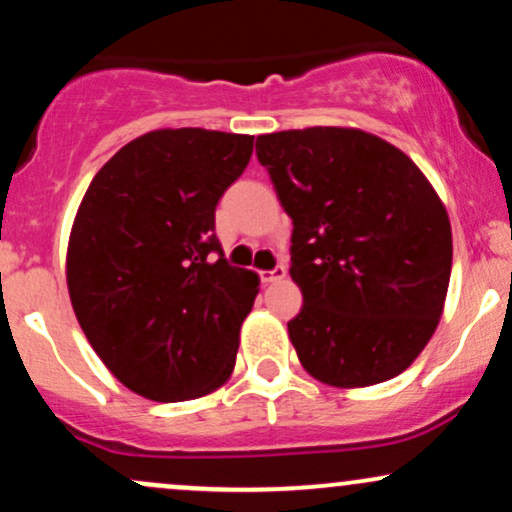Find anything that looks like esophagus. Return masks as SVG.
<instances>
[{"mask_svg": "<svg viewBox=\"0 0 512 512\" xmlns=\"http://www.w3.org/2000/svg\"><path fill=\"white\" fill-rule=\"evenodd\" d=\"M286 276V267L284 264H276L274 269H264V272H260V279L262 284H272V281H281Z\"/></svg>", "mask_w": 512, "mask_h": 512, "instance_id": "1", "label": "esophagus"}]
</instances>
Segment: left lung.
I'll return each mask as SVG.
<instances>
[{"label":"left lung","mask_w":512,"mask_h":512,"mask_svg":"<svg viewBox=\"0 0 512 512\" xmlns=\"http://www.w3.org/2000/svg\"><path fill=\"white\" fill-rule=\"evenodd\" d=\"M257 158L293 221L289 274L303 305L289 337L301 366L342 390L395 378L445 308L443 199L404 151L356 127L262 134Z\"/></svg>","instance_id":"obj_1"}]
</instances>
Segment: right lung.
Listing matches in <instances>:
<instances>
[{
	"label": "right lung",
	"mask_w": 512,
	"mask_h": 512,
	"mask_svg": "<svg viewBox=\"0 0 512 512\" xmlns=\"http://www.w3.org/2000/svg\"><path fill=\"white\" fill-rule=\"evenodd\" d=\"M250 134L154 129L88 185L67 245V289L88 344L127 390L154 402L207 397L236 368L260 276L214 236Z\"/></svg>",
	"instance_id": "1"
}]
</instances>
